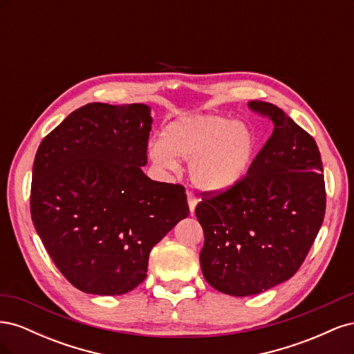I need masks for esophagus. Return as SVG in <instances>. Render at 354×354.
I'll return each instance as SVG.
<instances>
[{"label":"esophagus","mask_w":354,"mask_h":354,"mask_svg":"<svg viewBox=\"0 0 354 354\" xmlns=\"http://www.w3.org/2000/svg\"><path fill=\"white\" fill-rule=\"evenodd\" d=\"M187 202H189V208H190V212L195 211V207H196V196L194 192H187Z\"/></svg>","instance_id":"34e87169"}]
</instances>
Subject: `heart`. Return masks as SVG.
<instances>
[{
  "instance_id": "obj_1",
  "label": "heart",
  "mask_w": 354,
  "mask_h": 354,
  "mask_svg": "<svg viewBox=\"0 0 354 354\" xmlns=\"http://www.w3.org/2000/svg\"><path fill=\"white\" fill-rule=\"evenodd\" d=\"M259 137L245 121L217 113L189 115L168 125L160 143L151 147L153 162L174 169V156L190 160L189 173L203 190L218 192L236 185L250 169Z\"/></svg>"
}]
</instances>
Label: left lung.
Instances as JSON below:
<instances>
[{"instance_id":"8db88e82","label":"left lung","mask_w":354,"mask_h":354,"mask_svg":"<svg viewBox=\"0 0 354 354\" xmlns=\"http://www.w3.org/2000/svg\"><path fill=\"white\" fill-rule=\"evenodd\" d=\"M248 108L273 133L242 180L202 192L195 214L205 241L201 269L217 291L248 297L292 277L306 260L326 208L324 167L315 138L266 102Z\"/></svg>"}]
</instances>
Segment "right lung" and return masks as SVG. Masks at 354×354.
<instances>
[{
  "instance_id": "obj_1",
  "label": "right lung",
  "mask_w": 354,
  "mask_h": 354,
  "mask_svg": "<svg viewBox=\"0 0 354 354\" xmlns=\"http://www.w3.org/2000/svg\"><path fill=\"white\" fill-rule=\"evenodd\" d=\"M151 109L88 103L38 147L30 216L80 291L121 295L146 279L153 246L189 216L186 189L145 176Z\"/></svg>"
}]
</instances>
